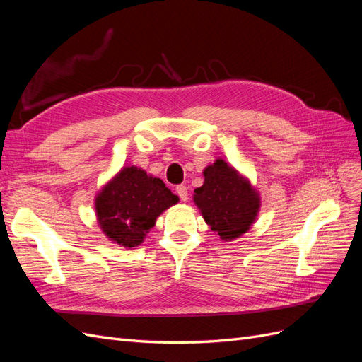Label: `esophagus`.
I'll list each match as a JSON object with an SVG mask.
<instances>
[{"instance_id": "1", "label": "esophagus", "mask_w": 362, "mask_h": 362, "mask_svg": "<svg viewBox=\"0 0 362 362\" xmlns=\"http://www.w3.org/2000/svg\"><path fill=\"white\" fill-rule=\"evenodd\" d=\"M175 192H177V194L180 196V199L182 201V202H185L189 199V189L185 187V185H177V187H175Z\"/></svg>"}]
</instances>
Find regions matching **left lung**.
Returning <instances> with one entry per match:
<instances>
[{"label": "left lung", "mask_w": 362, "mask_h": 362, "mask_svg": "<svg viewBox=\"0 0 362 362\" xmlns=\"http://www.w3.org/2000/svg\"><path fill=\"white\" fill-rule=\"evenodd\" d=\"M204 185L194 189V202L213 231L222 240H234L254 223L259 198L250 184L223 160L204 170Z\"/></svg>", "instance_id": "left-lung-1"}]
</instances>
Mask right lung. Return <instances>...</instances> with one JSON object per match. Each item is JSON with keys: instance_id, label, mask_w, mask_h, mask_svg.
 I'll return each instance as SVG.
<instances>
[{"instance_id": "add662e5", "label": "right lung", "mask_w": 362, "mask_h": 362, "mask_svg": "<svg viewBox=\"0 0 362 362\" xmlns=\"http://www.w3.org/2000/svg\"><path fill=\"white\" fill-rule=\"evenodd\" d=\"M178 202L160 178L134 166L124 168L96 196L95 206L104 234L120 246H139L157 217Z\"/></svg>"}]
</instances>
